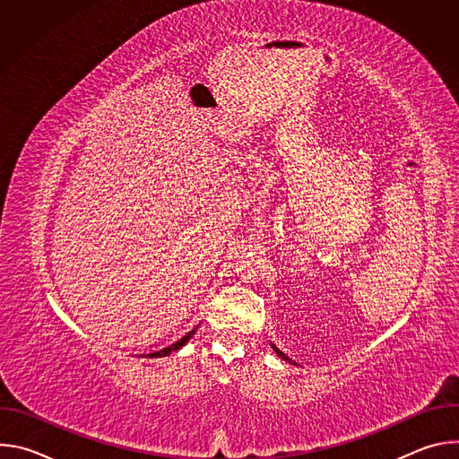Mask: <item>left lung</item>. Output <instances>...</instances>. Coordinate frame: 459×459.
<instances>
[{
	"label": "left lung",
	"instance_id": "left-lung-1",
	"mask_svg": "<svg viewBox=\"0 0 459 459\" xmlns=\"http://www.w3.org/2000/svg\"><path fill=\"white\" fill-rule=\"evenodd\" d=\"M271 347H273V349H274V351H276V354H278V356H280V358H281V359H285V361H289V363H292V365H298V363H294V361H292V359H290V358H289V356H285V354H283V352H281V351H280V349H278V347H274V345H273V343H271Z\"/></svg>",
	"mask_w": 459,
	"mask_h": 459
}]
</instances>
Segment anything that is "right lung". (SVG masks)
Listing matches in <instances>:
<instances>
[{"instance_id": "add662e5", "label": "right lung", "mask_w": 459, "mask_h": 459, "mask_svg": "<svg viewBox=\"0 0 459 459\" xmlns=\"http://www.w3.org/2000/svg\"><path fill=\"white\" fill-rule=\"evenodd\" d=\"M192 334H194V331H190L188 334H185L181 340H178L176 343H172L170 347H167V349H161V351H156V352H152V354H149V358H163V356H169L170 352H176V351H179L190 338H192Z\"/></svg>"}]
</instances>
